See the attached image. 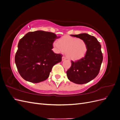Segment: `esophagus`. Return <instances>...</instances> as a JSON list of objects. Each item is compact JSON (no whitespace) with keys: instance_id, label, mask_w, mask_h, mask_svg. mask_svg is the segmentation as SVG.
<instances>
[{"instance_id":"1","label":"esophagus","mask_w":120,"mask_h":120,"mask_svg":"<svg viewBox=\"0 0 120 120\" xmlns=\"http://www.w3.org/2000/svg\"><path fill=\"white\" fill-rule=\"evenodd\" d=\"M65 60H66V57L65 56H63L62 57V61H64Z\"/></svg>"}]
</instances>
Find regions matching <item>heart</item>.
Wrapping results in <instances>:
<instances>
[{"mask_svg": "<svg viewBox=\"0 0 120 120\" xmlns=\"http://www.w3.org/2000/svg\"><path fill=\"white\" fill-rule=\"evenodd\" d=\"M53 46L57 52H66L67 57L72 60L82 59L87 51L85 41L69 36H64L58 40V42H53Z\"/></svg>", "mask_w": 120, "mask_h": 120, "instance_id": "obj_1", "label": "heart"}]
</instances>
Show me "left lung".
<instances>
[{"mask_svg": "<svg viewBox=\"0 0 120 120\" xmlns=\"http://www.w3.org/2000/svg\"><path fill=\"white\" fill-rule=\"evenodd\" d=\"M71 36L85 41L87 51L82 59L71 61V66L67 71V75L70 81L77 84H83L93 80L99 74L103 59L101 45L95 37L88 34Z\"/></svg>", "mask_w": 120, "mask_h": 120, "instance_id": "1", "label": "left lung"}]
</instances>
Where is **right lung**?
<instances>
[{
    "label": "right lung",
    "mask_w": 120,
    "mask_h": 120,
    "mask_svg": "<svg viewBox=\"0 0 120 120\" xmlns=\"http://www.w3.org/2000/svg\"><path fill=\"white\" fill-rule=\"evenodd\" d=\"M59 38L52 32L38 30L20 39L15 63L21 77L33 83L49 78L53 66L61 61L62 55L52 50L54 41Z\"/></svg>",
    "instance_id": "obj_1"
}]
</instances>
